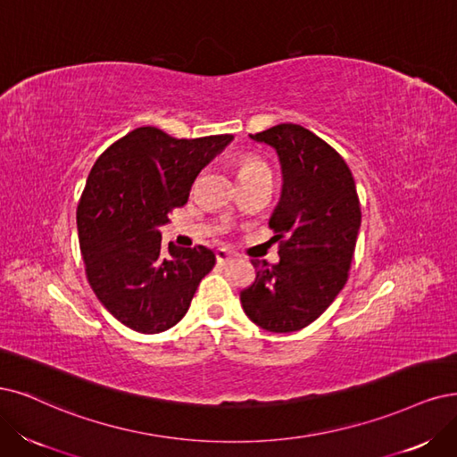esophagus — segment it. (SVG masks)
<instances>
[{"instance_id": "1", "label": "esophagus", "mask_w": 457, "mask_h": 457, "mask_svg": "<svg viewBox=\"0 0 457 457\" xmlns=\"http://www.w3.org/2000/svg\"><path fill=\"white\" fill-rule=\"evenodd\" d=\"M231 258H233V254H231V252H228L226 248H218L216 250V262L220 265H226L228 262H231Z\"/></svg>"}]
</instances>
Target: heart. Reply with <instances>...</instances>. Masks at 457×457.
<instances>
[{"label": "heart", "mask_w": 457, "mask_h": 457, "mask_svg": "<svg viewBox=\"0 0 457 457\" xmlns=\"http://www.w3.org/2000/svg\"><path fill=\"white\" fill-rule=\"evenodd\" d=\"M256 173H269V167L256 156H250V154L243 156L241 158V177L243 175H256Z\"/></svg>", "instance_id": "b5f03b06"}]
</instances>
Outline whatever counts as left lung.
Masks as SVG:
<instances>
[{"label": "left lung", "mask_w": 457, "mask_h": 457, "mask_svg": "<svg viewBox=\"0 0 457 457\" xmlns=\"http://www.w3.org/2000/svg\"><path fill=\"white\" fill-rule=\"evenodd\" d=\"M273 146L282 167V195L269 220L280 262L252 260L256 280L241 292L246 316L273 333L312 324L348 280L361 226L350 167L333 146L299 124L250 135Z\"/></svg>", "instance_id": "obj_1"}]
</instances>
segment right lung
Here are the masks:
<instances>
[{
  "label": "right lung",
  "mask_w": 457,
  "mask_h": 457,
  "mask_svg": "<svg viewBox=\"0 0 457 457\" xmlns=\"http://www.w3.org/2000/svg\"><path fill=\"white\" fill-rule=\"evenodd\" d=\"M233 135L175 139L143 126L97 158L77 207L84 271L118 322L139 333L173 328L188 312L212 250L162 245L160 228L188 201L192 182Z\"/></svg>",
  "instance_id": "add662e5"
}]
</instances>
